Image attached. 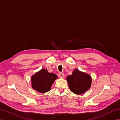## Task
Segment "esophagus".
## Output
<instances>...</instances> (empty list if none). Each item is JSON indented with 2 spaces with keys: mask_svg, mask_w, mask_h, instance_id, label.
Instances as JSON below:
<instances>
[{
  "mask_svg": "<svg viewBox=\"0 0 120 120\" xmlns=\"http://www.w3.org/2000/svg\"><path fill=\"white\" fill-rule=\"evenodd\" d=\"M59 76L60 78H64V75L62 72H61L59 74Z\"/></svg>",
  "mask_w": 120,
  "mask_h": 120,
  "instance_id": "34e87169",
  "label": "esophagus"
}]
</instances>
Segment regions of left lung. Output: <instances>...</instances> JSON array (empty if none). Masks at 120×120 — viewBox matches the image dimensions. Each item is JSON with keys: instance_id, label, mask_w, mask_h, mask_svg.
I'll use <instances>...</instances> for the list:
<instances>
[{"instance_id": "obj_1", "label": "left lung", "mask_w": 120, "mask_h": 120, "mask_svg": "<svg viewBox=\"0 0 120 120\" xmlns=\"http://www.w3.org/2000/svg\"><path fill=\"white\" fill-rule=\"evenodd\" d=\"M70 90L75 94H82L91 87L92 79L90 75L75 69L72 74L67 77Z\"/></svg>"}]
</instances>
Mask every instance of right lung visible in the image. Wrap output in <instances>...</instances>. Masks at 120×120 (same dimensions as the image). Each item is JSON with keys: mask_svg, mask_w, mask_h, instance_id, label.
<instances>
[{"mask_svg": "<svg viewBox=\"0 0 120 120\" xmlns=\"http://www.w3.org/2000/svg\"><path fill=\"white\" fill-rule=\"evenodd\" d=\"M57 79V76L54 73L41 69L32 76V87L40 93H45L50 90L52 84Z\"/></svg>", "mask_w": 120, "mask_h": 120, "instance_id": "1", "label": "right lung"}]
</instances>
